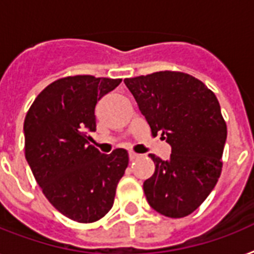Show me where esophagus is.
I'll use <instances>...</instances> for the list:
<instances>
[{
  "mask_svg": "<svg viewBox=\"0 0 254 254\" xmlns=\"http://www.w3.org/2000/svg\"><path fill=\"white\" fill-rule=\"evenodd\" d=\"M135 158H138V154H135V153L130 151V153H129V159H130V161H134Z\"/></svg>",
  "mask_w": 254,
  "mask_h": 254,
  "instance_id": "obj_1",
  "label": "esophagus"
}]
</instances>
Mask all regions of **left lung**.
<instances>
[{"instance_id":"1","label":"left lung","mask_w":254,"mask_h":254,"mask_svg":"<svg viewBox=\"0 0 254 254\" xmlns=\"http://www.w3.org/2000/svg\"><path fill=\"white\" fill-rule=\"evenodd\" d=\"M124 83L151 134H161L171 146L166 161L150 154L155 171L143 182L147 203L163 216H187L220 177L227 139L220 104L200 80L183 72L161 71Z\"/></svg>"}]
</instances>
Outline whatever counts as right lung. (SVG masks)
<instances>
[{
	"mask_svg": "<svg viewBox=\"0 0 254 254\" xmlns=\"http://www.w3.org/2000/svg\"><path fill=\"white\" fill-rule=\"evenodd\" d=\"M120 83L63 77L46 87L26 115V161L45 196L71 220L93 223L105 216L127 167V150L101 154L88 142L96 131V104Z\"/></svg>",
	"mask_w": 254,
	"mask_h": 254,
	"instance_id": "1",
	"label": "right lung"
}]
</instances>
